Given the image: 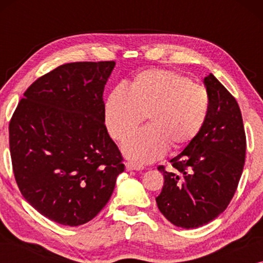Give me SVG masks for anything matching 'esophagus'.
<instances>
[{
	"label": "esophagus",
	"mask_w": 263,
	"mask_h": 263,
	"mask_svg": "<svg viewBox=\"0 0 263 263\" xmlns=\"http://www.w3.org/2000/svg\"><path fill=\"white\" fill-rule=\"evenodd\" d=\"M125 168H127V171H141L143 170V166L141 165H136V164H133V163H125Z\"/></svg>",
	"instance_id": "esophagus-1"
}]
</instances>
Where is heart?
<instances>
[{"label":"heart","mask_w":263,"mask_h":263,"mask_svg":"<svg viewBox=\"0 0 263 263\" xmlns=\"http://www.w3.org/2000/svg\"><path fill=\"white\" fill-rule=\"evenodd\" d=\"M210 95L174 70L148 69L136 74L129 89L117 87L105 104V124L117 141H124L147 117L148 127L130 136L123 152L136 163L160 158L167 147L179 149L195 140L210 115Z\"/></svg>","instance_id":"1"}]
</instances>
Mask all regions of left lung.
I'll use <instances>...</instances> for the list:
<instances>
[{
    "mask_svg": "<svg viewBox=\"0 0 263 263\" xmlns=\"http://www.w3.org/2000/svg\"><path fill=\"white\" fill-rule=\"evenodd\" d=\"M210 115L199 136L170 163L158 208L172 224L195 229L214 220L235 195L246 160L247 139L238 103L213 74L204 78Z\"/></svg>",
    "mask_w": 263,
    "mask_h": 263,
    "instance_id": "1",
    "label": "left lung"
}]
</instances>
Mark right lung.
Listing matches in <instances>:
<instances>
[{"label": "right lung", "mask_w": 263, "mask_h": 263, "mask_svg": "<svg viewBox=\"0 0 263 263\" xmlns=\"http://www.w3.org/2000/svg\"><path fill=\"white\" fill-rule=\"evenodd\" d=\"M114 61L73 62L37 79L9 122L14 177L50 220L79 226L110 200L123 158L105 127L103 92Z\"/></svg>", "instance_id": "obj_1"}]
</instances>
